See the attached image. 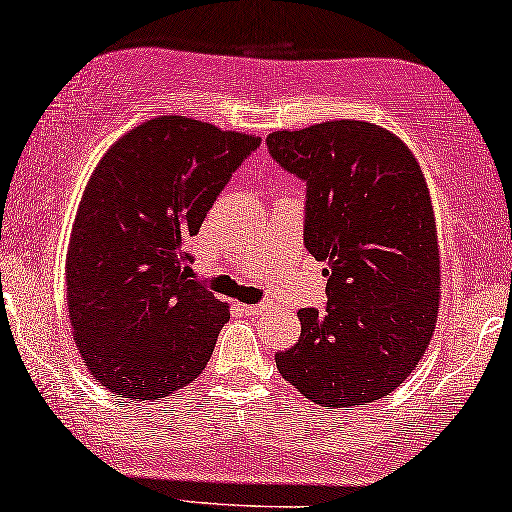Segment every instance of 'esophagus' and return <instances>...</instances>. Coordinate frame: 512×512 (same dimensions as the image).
Segmentation results:
<instances>
[{
	"label": "esophagus",
	"instance_id": "esophagus-1",
	"mask_svg": "<svg viewBox=\"0 0 512 512\" xmlns=\"http://www.w3.org/2000/svg\"><path fill=\"white\" fill-rule=\"evenodd\" d=\"M243 312L250 314V316H257V314H264L269 309L267 302H257V304H243Z\"/></svg>",
	"mask_w": 512,
	"mask_h": 512
}]
</instances>
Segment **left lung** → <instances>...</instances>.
Masks as SVG:
<instances>
[{
  "mask_svg": "<svg viewBox=\"0 0 512 512\" xmlns=\"http://www.w3.org/2000/svg\"><path fill=\"white\" fill-rule=\"evenodd\" d=\"M271 158L307 181L304 245L328 276L326 312L300 309L276 368L333 409L387 397L416 371L439 314L435 212L416 155L390 129L331 120L271 132Z\"/></svg>",
  "mask_w": 512,
  "mask_h": 512,
  "instance_id": "left-lung-1",
  "label": "left lung"
}]
</instances>
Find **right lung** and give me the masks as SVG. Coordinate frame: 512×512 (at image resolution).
I'll return each mask as SVG.
<instances>
[{
    "label": "right lung",
    "instance_id": "right-lung-1",
    "mask_svg": "<svg viewBox=\"0 0 512 512\" xmlns=\"http://www.w3.org/2000/svg\"><path fill=\"white\" fill-rule=\"evenodd\" d=\"M260 139L160 115L108 148L66 255L77 352L113 394L170 397L208 366L229 304L189 276V241Z\"/></svg>",
    "mask_w": 512,
    "mask_h": 512
}]
</instances>
